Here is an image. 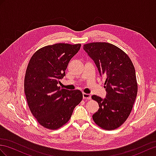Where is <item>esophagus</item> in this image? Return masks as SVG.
<instances>
[{
    "label": "esophagus",
    "mask_w": 156,
    "mask_h": 156,
    "mask_svg": "<svg viewBox=\"0 0 156 156\" xmlns=\"http://www.w3.org/2000/svg\"><path fill=\"white\" fill-rule=\"evenodd\" d=\"M83 98L84 99H91V95L89 94L83 93Z\"/></svg>",
    "instance_id": "1"
}]
</instances>
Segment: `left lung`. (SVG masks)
I'll return each instance as SVG.
<instances>
[{
    "mask_svg": "<svg viewBox=\"0 0 156 156\" xmlns=\"http://www.w3.org/2000/svg\"><path fill=\"white\" fill-rule=\"evenodd\" d=\"M105 78L106 98L94 95L99 108L93 120L101 129L112 130L126 121L136 98L138 85L133 62L125 52L113 44L94 42L83 47Z\"/></svg>",
    "mask_w": 156,
    "mask_h": 156,
    "instance_id": "obj_1",
    "label": "left lung"
}]
</instances>
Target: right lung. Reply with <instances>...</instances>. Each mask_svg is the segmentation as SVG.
<instances>
[{
  "mask_svg": "<svg viewBox=\"0 0 156 156\" xmlns=\"http://www.w3.org/2000/svg\"><path fill=\"white\" fill-rule=\"evenodd\" d=\"M80 47L81 44L61 43L47 45L37 50L30 60L24 78L27 102L37 122L47 129L56 130L65 125L82 100L80 90L58 86Z\"/></svg>",
  "mask_w": 156,
  "mask_h": 156,
  "instance_id": "1",
  "label": "right lung"
}]
</instances>
